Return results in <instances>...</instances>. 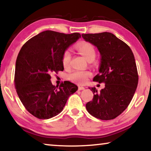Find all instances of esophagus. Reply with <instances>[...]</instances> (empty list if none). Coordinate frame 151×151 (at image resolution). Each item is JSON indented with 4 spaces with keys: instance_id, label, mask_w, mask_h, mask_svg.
<instances>
[{
    "instance_id": "obj_1",
    "label": "esophagus",
    "mask_w": 151,
    "mask_h": 151,
    "mask_svg": "<svg viewBox=\"0 0 151 151\" xmlns=\"http://www.w3.org/2000/svg\"><path fill=\"white\" fill-rule=\"evenodd\" d=\"M78 89L79 91H81V90H84V89H85V87H83V86H79L78 87Z\"/></svg>"
}]
</instances>
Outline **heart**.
<instances>
[{
    "instance_id": "b5f03b06",
    "label": "heart",
    "mask_w": 151,
    "mask_h": 151,
    "mask_svg": "<svg viewBox=\"0 0 151 151\" xmlns=\"http://www.w3.org/2000/svg\"><path fill=\"white\" fill-rule=\"evenodd\" d=\"M75 48L78 52L84 56L88 61H92L96 57V48L92 43L86 41H82L75 45ZM71 60V54L68 50H65L63 53L62 62L65 68L70 66ZM91 76V73L87 70H74L67 75L68 80L73 83L80 84L86 83Z\"/></svg>"
}]
</instances>
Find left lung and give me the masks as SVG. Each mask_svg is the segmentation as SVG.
<instances>
[{
  "label": "left lung",
  "mask_w": 151,
  "mask_h": 151,
  "mask_svg": "<svg viewBox=\"0 0 151 151\" xmlns=\"http://www.w3.org/2000/svg\"><path fill=\"white\" fill-rule=\"evenodd\" d=\"M86 41L95 45L101 55L99 73L93 81L105 87L93 91V101L86 104L87 111L95 118L112 120L119 116L132 100L139 82L133 53L129 46L111 32L83 34Z\"/></svg>",
  "instance_id": "obj_1"
}]
</instances>
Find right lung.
I'll use <instances>...</instances> for the list:
<instances>
[{"instance_id": "right-lung-1", "label": "right lung", "mask_w": 151, "mask_h": 151, "mask_svg": "<svg viewBox=\"0 0 151 151\" xmlns=\"http://www.w3.org/2000/svg\"><path fill=\"white\" fill-rule=\"evenodd\" d=\"M78 32L65 34L46 30L24 43L15 66L14 86L25 109L37 118L48 119L63 111L78 86L70 81L52 85L50 74L62 71L63 53L76 42Z\"/></svg>"}]
</instances>
